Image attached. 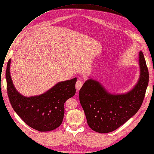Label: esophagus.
Segmentation results:
<instances>
[{"mask_svg": "<svg viewBox=\"0 0 154 154\" xmlns=\"http://www.w3.org/2000/svg\"><path fill=\"white\" fill-rule=\"evenodd\" d=\"M83 85V82L80 80H78L76 82V84H75V88H76V90L77 91H79L80 89L82 88Z\"/></svg>", "mask_w": 154, "mask_h": 154, "instance_id": "1", "label": "esophagus"}]
</instances>
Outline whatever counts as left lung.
<instances>
[{
  "instance_id": "left-lung-1",
  "label": "left lung",
  "mask_w": 154,
  "mask_h": 154,
  "mask_svg": "<svg viewBox=\"0 0 154 154\" xmlns=\"http://www.w3.org/2000/svg\"><path fill=\"white\" fill-rule=\"evenodd\" d=\"M140 76L135 85L124 93L108 91L101 82L89 77L79 91L87 123L96 132H111L134 116L144 100L149 72L143 53L138 54Z\"/></svg>"
}]
</instances>
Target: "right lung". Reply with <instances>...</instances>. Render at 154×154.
I'll return each mask as SVG.
<instances>
[{
    "mask_svg": "<svg viewBox=\"0 0 154 154\" xmlns=\"http://www.w3.org/2000/svg\"><path fill=\"white\" fill-rule=\"evenodd\" d=\"M10 59L7 66V92L15 112L30 127L48 131L58 127L62 123L64 104L75 94L77 78L57 83L46 92L37 96L26 97L16 89L10 75Z\"/></svg>",
    "mask_w": 154,
    "mask_h": 154,
    "instance_id": "right-lung-1",
    "label": "right lung"
}]
</instances>
